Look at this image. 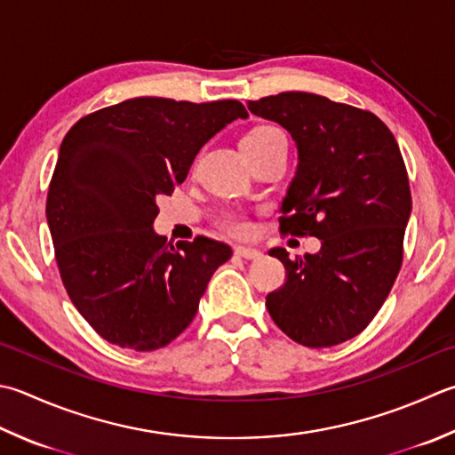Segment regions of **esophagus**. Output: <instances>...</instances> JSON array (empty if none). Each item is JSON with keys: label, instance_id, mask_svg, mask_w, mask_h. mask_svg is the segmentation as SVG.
Returning a JSON list of instances; mask_svg holds the SVG:
<instances>
[{"label": "esophagus", "instance_id": "esophagus-1", "mask_svg": "<svg viewBox=\"0 0 455 455\" xmlns=\"http://www.w3.org/2000/svg\"><path fill=\"white\" fill-rule=\"evenodd\" d=\"M235 255L243 257V259H247V261H257L263 257V253L259 250H253V247H243V245L235 247Z\"/></svg>", "mask_w": 455, "mask_h": 455}]
</instances>
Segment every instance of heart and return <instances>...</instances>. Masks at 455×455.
I'll use <instances>...</instances> for the list:
<instances>
[{"label":"heart","mask_w":455,"mask_h":455,"mask_svg":"<svg viewBox=\"0 0 455 455\" xmlns=\"http://www.w3.org/2000/svg\"><path fill=\"white\" fill-rule=\"evenodd\" d=\"M283 134L279 128L275 126H257L253 131L247 132L242 144H263V142H269L273 139H283ZM218 228L224 231L228 235H234V237H245L251 234V221L247 216L239 212H228L224 216L218 218Z\"/></svg>","instance_id":"obj_1"}]
</instances>
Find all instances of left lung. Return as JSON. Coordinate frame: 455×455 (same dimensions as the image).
Returning <instances> with one entry per match:
<instances>
[{"label": "left lung", "mask_w": 455, "mask_h": 455, "mask_svg": "<svg viewBox=\"0 0 455 455\" xmlns=\"http://www.w3.org/2000/svg\"><path fill=\"white\" fill-rule=\"evenodd\" d=\"M247 108L287 128L299 148L279 231L321 239L315 255L269 251L287 281L265 305L299 345H340L371 324L404 259L412 196L398 142L371 110L315 92L269 94Z\"/></svg>", "instance_id": "8db88e82"}]
</instances>
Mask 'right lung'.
<instances>
[{"instance_id":"right-lung-1","label":"right lung","mask_w":455,"mask_h":455,"mask_svg":"<svg viewBox=\"0 0 455 455\" xmlns=\"http://www.w3.org/2000/svg\"><path fill=\"white\" fill-rule=\"evenodd\" d=\"M239 100L139 97L83 116L65 134L47 192V224L67 295L110 345L156 350L198 313L231 247L196 235L176 247L152 231L196 154L235 118Z\"/></svg>"}]
</instances>
